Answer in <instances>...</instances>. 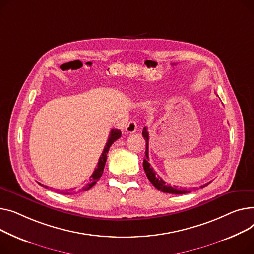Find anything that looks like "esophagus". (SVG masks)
Instances as JSON below:
<instances>
[{"mask_svg": "<svg viewBox=\"0 0 254 254\" xmlns=\"http://www.w3.org/2000/svg\"><path fill=\"white\" fill-rule=\"evenodd\" d=\"M136 130H137V124H136V122L131 120V121L128 123V125L126 126V131H127L128 133H134Z\"/></svg>", "mask_w": 254, "mask_h": 254, "instance_id": "esophagus-1", "label": "esophagus"}]
</instances>
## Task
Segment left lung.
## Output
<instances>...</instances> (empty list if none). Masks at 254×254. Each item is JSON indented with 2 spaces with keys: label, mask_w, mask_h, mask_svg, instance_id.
<instances>
[{
  "label": "left lung",
  "mask_w": 254,
  "mask_h": 254,
  "mask_svg": "<svg viewBox=\"0 0 254 254\" xmlns=\"http://www.w3.org/2000/svg\"><path fill=\"white\" fill-rule=\"evenodd\" d=\"M142 136H143V138L145 140V152H144L145 158L143 160V169H144V172H145V174H146V176L148 178V181H150L153 184V186L156 189L160 190L163 192L175 193V195H183V193L190 192V190H185V189H180V188H177L176 186L171 187L166 182H164L159 175H157L156 171L153 169V167H151V164L148 163V132H147L146 127L143 128ZM208 184H209V183H208ZM208 184H206L204 186H201V188L207 186Z\"/></svg>",
  "instance_id": "1"
}]
</instances>
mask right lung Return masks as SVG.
Returning <instances> with one entry per match:
<instances>
[{
  "label": "right lung",
  "mask_w": 254,
  "mask_h": 254,
  "mask_svg": "<svg viewBox=\"0 0 254 254\" xmlns=\"http://www.w3.org/2000/svg\"><path fill=\"white\" fill-rule=\"evenodd\" d=\"M121 137V131L118 130V129H113L111 130V133L109 135V139L107 141V144L106 146H104L103 148V152L99 158V161H98V164H97V167L95 168L94 172L92 173V175L90 176V182H89L85 187H83L82 190H88L89 189H91L97 181H99V178L101 177L102 175V172H103V169H104V165H106V162H107V158H108V153H109V150L111 145L117 140ZM40 184V183H39ZM42 187H45V188H48L47 186H44L42 184H40ZM59 193H64V195H69V193H76V191L72 190L71 189L69 190H61L59 191Z\"/></svg>",
  "instance_id": "1"
}]
</instances>
